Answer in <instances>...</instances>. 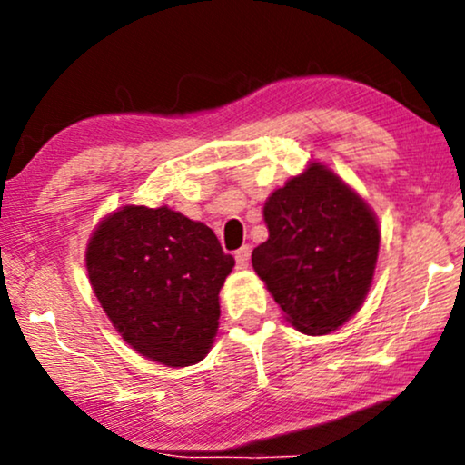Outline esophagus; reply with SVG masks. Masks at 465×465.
<instances>
[{"instance_id":"1","label":"esophagus","mask_w":465,"mask_h":465,"mask_svg":"<svg viewBox=\"0 0 465 465\" xmlns=\"http://www.w3.org/2000/svg\"><path fill=\"white\" fill-rule=\"evenodd\" d=\"M236 262H238V268H240V270L249 268V262H251V246H242V249L236 251Z\"/></svg>"}]
</instances>
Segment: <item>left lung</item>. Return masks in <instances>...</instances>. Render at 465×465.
I'll list each match as a JSON object with an SVG mask.
<instances>
[{
    "mask_svg": "<svg viewBox=\"0 0 465 465\" xmlns=\"http://www.w3.org/2000/svg\"><path fill=\"white\" fill-rule=\"evenodd\" d=\"M268 240L252 268L297 331L323 336L366 300L381 229L374 210L333 170L311 161L263 206Z\"/></svg>",
    "mask_w": 465,
    "mask_h": 465,
    "instance_id": "8db88e82",
    "label": "left lung"
}]
</instances>
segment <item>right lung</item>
I'll return each mask as SVG.
<instances>
[{
    "label": "right lung",
    "mask_w": 465,
    "mask_h": 465,
    "mask_svg": "<svg viewBox=\"0 0 465 465\" xmlns=\"http://www.w3.org/2000/svg\"><path fill=\"white\" fill-rule=\"evenodd\" d=\"M84 262L99 306L142 357L184 368L208 355L236 265L208 225L170 206H121L93 229Z\"/></svg>",
    "instance_id": "add662e5"
}]
</instances>
